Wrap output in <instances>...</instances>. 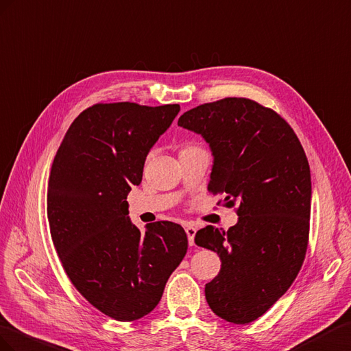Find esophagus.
Returning <instances> with one entry per match:
<instances>
[{"instance_id": "obj_1", "label": "esophagus", "mask_w": 351, "mask_h": 351, "mask_svg": "<svg viewBox=\"0 0 351 351\" xmlns=\"http://www.w3.org/2000/svg\"><path fill=\"white\" fill-rule=\"evenodd\" d=\"M185 232H186V237H188V244L189 245H194V237H195L197 229L194 226H186L185 228Z\"/></svg>"}]
</instances>
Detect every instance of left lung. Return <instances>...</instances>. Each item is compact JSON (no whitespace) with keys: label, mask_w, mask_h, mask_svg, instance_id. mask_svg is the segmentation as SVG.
I'll return each mask as SVG.
<instances>
[{"label":"left lung","mask_w":351,"mask_h":351,"mask_svg":"<svg viewBox=\"0 0 351 351\" xmlns=\"http://www.w3.org/2000/svg\"><path fill=\"white\" fill-rule=\"evenodd\" d=\"M178 126L204 138L213 167L208 191L237 206L228 232L208 225L195 244L213 250L220 272L206 284L210 308L244 325L266 313L291 287L307 250L312 181L293 128L248 98H223L188 110Z\"/></svg>","instance_id":"8db88e82"}]
</instances>
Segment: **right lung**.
Masks as SVG:
<instances>
[{
	"label": "right lung",
	"instance_id": "obj_1",
	"mask_svg": "<svg viewBox=\"0 0 351 351\" xmlns=\"http://www.w3.org/2000/svg\"><path fill=\"white\" fill-rule=\"evenodd\" d=\"M179 104H95L60 144L48 179L47 216L70 281L99 312L122 322L148 315L186 254L184 228L129 219L126 197Z\"/></svg>",
	"mask_w": 351,
	"mask_h": 351
}]
</instances>
